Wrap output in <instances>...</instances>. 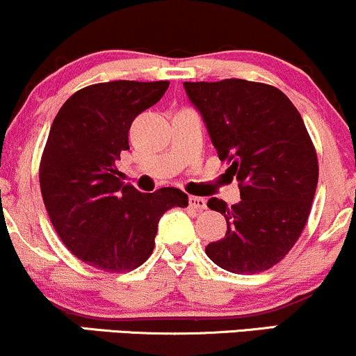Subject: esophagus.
<instances>
[{
    "mask_svg": "<svg viewBox=\"0 0 356 356\" xmlns=\"http://www.w3.org/2000/svg\"><path fill=\"white\" fill-rule=\"evenodd\" d=\"M189 206L192 207V209H195V211H204L207 207V204H206V199H204V197H197V195H191V197H189Z\"/></svg>",
    "mask_w": 356,
    "mask_h": 356,
    "instance_id": "obj_1",
    "label": "esophagus"
}]
</instances>
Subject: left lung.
Wrapping results in <instances>:
<instances>
[{
  "label": "left lung",
  "instance_id": "1",
  "mask_svg": "<svg viewBox=\"0 0 356 356\" xmlns=\"http://www.w3.org/2000/svg\"><path fill=\"white\" fill-rule=\"evenodd\" d=\"M227 174L239 182L234 206L212 197L226 236L206 254L236 275L266 271L295 246L318 184L316 150L291 100L273 85L241 79L184 81Z\"/></svg>",
  "mask_w": 356,
  "mask_h": 356
}]
</instances>
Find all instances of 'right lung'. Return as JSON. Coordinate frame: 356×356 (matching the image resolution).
I'll list each match as a JSON object with an SVG mask.
<instances>
[{"mask_svg": "<svg viewBox=\"0 0 356 356\" xmlns=\"http://www.w3.org/2000/svg\"><path fill=\"white\" fill-rule=\"evenodd\" d=\"M169 81L117 80L75 92L53 120L42 162L44 207L63 244L88 266L127 273L152 254L159 219L187 207L181 189L144 194L118 179L134 118L162 99Z\"/></svg>", "mask_w": 356, "mask_h": 356, "instance_id": "1", "label": "right lung"}]
</instances>
